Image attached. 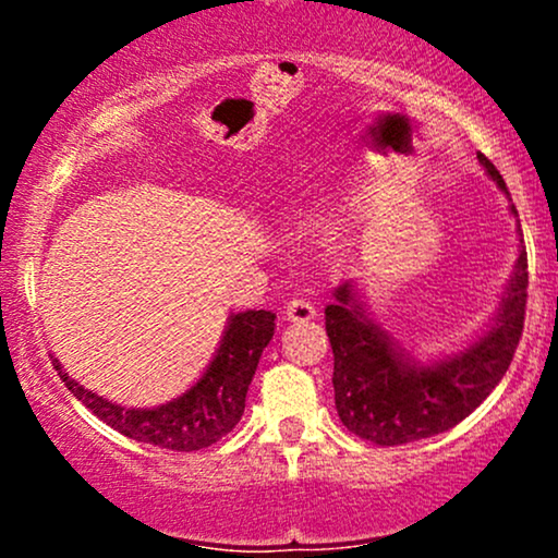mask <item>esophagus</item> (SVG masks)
Segmentation results:
<instances>
[{
    "instance_id": "obj_1",
    "label": "esophagus",
    "mask_w": 558,
    "mask_h": 558,
    "mask_svg": "<svg viewBox=\"0 0 558 558\" xmlns=\"http://www.w3.org/2000/svg\"><path fill=\"white\" fill-rule=\"evenodd\" d=\"M283 315L288 323H310V319L317 317V310L312 301L306 299H293L283 306Z\"/></svg>"
}]
</instances>
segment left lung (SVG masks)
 <instances>
[{"label": "left lung", "instance_id": "left-lung-1", "mask_svg": "<svg viewBox=\"0 0 558 558\" xmlns=\"http://www.w3.org/2000/svg\"><path fill=\"white\" fill-rule=\"evenodd\" d=\"M490 181L509 196L501 172L477 155ZM514 262L496 317L477 341L459 354L420 362L409 349L383 330L367 312L360 286L345 280L336 301L325 306V330L332 345V388L338 417L351 433L377 446H403L451 430L490 396L509 369L524 328L527 304V252Z\"/></svg>", "mask_w": 558, "mask_h": 558}]
</instances>
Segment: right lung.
Listing matches in <instances>:
<instances>
[{"label":"right lung","instance_id":"1","mask_svg":"<svg viewBox=\"0 0 558 558\" xmlns=\"http://www.w3.org/2000/svg\"><path fill=\"white\" fill-rule=\"evenodd\" d=\"M275 315L267 310H246L230 315L220 345L202 377L185 393L168 403L149 409L120 407L94 390L83 388L78 380L62 369L60 360L52 364L70 393L101 422L114 427L138 444L168 448V451H198L217 444L239 425L252 377L265 345L272 341Z\"/></svg>","mask_w":558,"mask_h":558}]
</instances>
